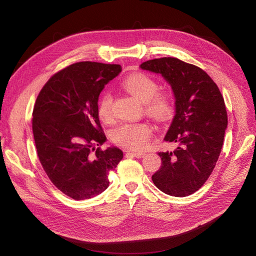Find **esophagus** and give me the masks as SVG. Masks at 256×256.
Listing matches in <instances>:
<instances>
[{
  "instance_id": "1",
  "label": "esophagus",
  "mask_w": 256,
  "mask_h": 256,
  "mask_svg": "<svg viewBox=\"0 0 256 256\" xmlns=\"http://www.w3.org/2000/svg\"><path fill=\"white\" fill-rule=\"evenodd\" d=\"M126 154H132L134 156H136L137 158H142L145 156V152H130V150H124Z\"/></svg>"
}]
</instances>
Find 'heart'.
<instances>
[{
  "label": "heart",
  "mask_w": 256,
  "mask_h": 256,
  "mask_svg": "<svg viewBox=\"0 0 256 256\" xmlns=\"http://www.w3.org/2000/svg\"><path fill=\"white\" fill-rule=\"evenodd\" d=\"M124 89L130 96L144 102L146 113L160 122L167 121L174 114L176 104L172 93L158 89L156 80L145 72H135L124 78ZM113 98L110 92H104L98 102V114L100 120L109 122L113 118ZM152 128L150 124H122L112 132L113 142L128 150H143L150 142Z\"/></svg>",
  "instance_id": "b5f03b06"
}]
</instances>
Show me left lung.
Returning <instances> with one entry per match:
<instances>
[{
  "label": "left lung",
  "mask_w": 256,
  "mask_h": 256,
  "mask_svg": "<svg viewBox=\"0 0 256 256\" xmlns=\"http://www.w3.org/2000/svg\"><path fill=\"white\" fill-rule=\"evenodd\" d=\"M141 68L162 74L176 100L165 141L176 143L178 148L158 152L162 166L152 182L168 195L189 196L204 184L219 158L227 126L224 98L204 70L178 58L148 60Z\"/></svg>",
  "instance_id": "obj_1"
}]
</instances>
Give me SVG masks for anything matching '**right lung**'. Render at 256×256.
Segmentation results:
<instances>
[{
	"mask_svg": "<svg viewBox=\"0 0 256 256\" xmlns=\"http://www.w3.org/2000/svg\"><path fill=\"white\" fill-rule=\"evenodd\" d=\"M119 64L83 61L52 76L36 98L32 130L40 163L50 180L74 200L96 196L109 186V174L124 156L106 138L98 102Z\"/></svg>",
	"mask_w": 256,
	"mask_h": 256,
	"instance_id": "obj_1",
	"label": "right lung"
}]
</instances>
